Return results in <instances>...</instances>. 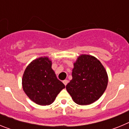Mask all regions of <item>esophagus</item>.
Returning a JSON list of instances; mask_svg holds the SVG:
<instances>
[{
  "label": "esophagus",
  "mask_w": 129,
  "mask_h": 129,
  "mask_svg": "<svg viewBox=\"0 0 129 129\" xmlns=\"http://www.w3.org/2000/svg\"><path fill=\"white\" fill-rule=\"evenodd\" d=\"M68 81L67 80V79H66V80H64V81H63L64 85H65V86L67 85V84H68Z\"/></svg>",
  "instance_id": "1"
}]
</instances>
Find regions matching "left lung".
Masks as SVG:
<instances>
[{"mask_svg":"<svg viewBox=\"0 0 129 129\" xmlns=\"http://www.w3.org/2000/svg\"><path fill=\"white\" fill-rule=\"evenodd\" d=\"M72 79L66 86L75 103H93L103 95L108 85V76L103 64L89 55L79 56L74 64Z\"/></svg>","mask_w":129,"mask_h":129,"instance_id":"obj_1","label":"left lung"}]
</instances>
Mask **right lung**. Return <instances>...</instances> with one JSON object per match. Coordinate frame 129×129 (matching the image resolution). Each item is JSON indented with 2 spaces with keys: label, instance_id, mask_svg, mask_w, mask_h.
I'll use <instances>...</instances> for the list:
<instances>
[{
  "label": "right lung",
  "instance_id": "obj_1",
  "mask_svg": "<svg viewBox=\"0 0 129 129\" xmlns=\"http://www.w3.org/2000/svg\"><path fill=\"white\" fill-rule=\"evenodd\" d=\"M22 82L26 95L40 105L52 104L65 88L57 78L52 68V61L47 57H41L31 62L24 72Z\"/></svg>",
  "mask_w": 129,
  "mask_h": 129
}]
</instances>
